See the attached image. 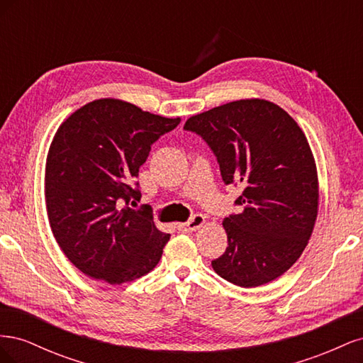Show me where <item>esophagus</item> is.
Wrapping results in <instances>:
<instances>
[{
	"label": "esophagus",
	"instance_id": "obj_1",
	"mask_svg": "<svg viewBox=\"0 0 363 363\" xmlns=\"http://www.w3.org/2000/svg\"><path fill=\"white\" fill-rule=\"evenodd\" d=\"M204 223H206V218H204L203 215H200V213H196V215H194V216L189 219L188 223L179 224V230H180V232H186V233L195 232V230L201 228V227L204 225Z\"/></svg>",
	"mask_w": 363,
	"mask_h": 363
}]
</instances>
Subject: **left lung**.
Here are the masks:
<instances>
[{"mask_svg": "<svg viewBox=\"0 0 363 363\" xmlns=\"http://www.w3.org/2000/svg\"><path fill=\"white\" fill-rule=\"evenodd\" d=\"M201 136L225 184L244 186L224 218L228 247L212 260L218 276L256 288L286 272L309 242L318 215L316 164L303 130L267 100L232 101L191 116L183 127Z\"/></svg>", "mask_w": 363, "mask_h": 363, "instance_id": "obj_1", "label": "left lung"}]
</instances>
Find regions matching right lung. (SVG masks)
Returning <instances> with one entry per match:
<instances>
[{"mask_svg": "<svg viewBox=\"0 0 363 363\" xmlns=\"http://www.w3.org/2000/svg\"><path fill=\"white\" fill-rule=\"evenodd\" d=\"M180 118L144 112L101 98L67 118L54 135L45 168V201L52 235L86 276L121 284L155 268L169 240L140 200L139 168L151 145Z\"/></svg>", "mask_w": 363, "mask_h": 363, "instance_id": "1", "label": "right lung"}]
</instances>
